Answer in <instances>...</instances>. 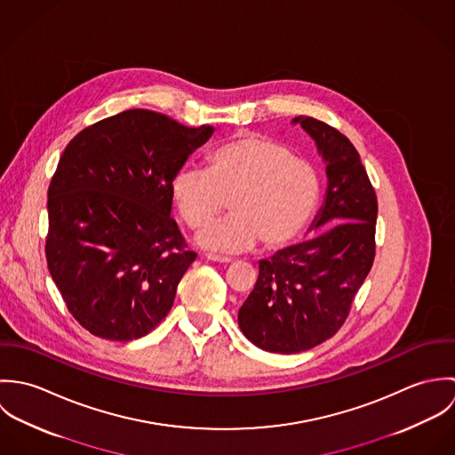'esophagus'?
<instances>
[{
  "instance_id": "34e87169",
  "label": "esophagus",
  "mask_w": 455,
  "mask_h": 455,
  "mask_svg": "<svg viewBox=\"0 0 455 455\" xmlns=\"http://www.w3.org/2000/svg\"><path fill=\"white\" fill-rule=\"evenodd\" d=\"M204 258L208 260H213V262H231V258H228V256H219V254H212V252L204 254Z\"/></svg>"
}]
</instances>
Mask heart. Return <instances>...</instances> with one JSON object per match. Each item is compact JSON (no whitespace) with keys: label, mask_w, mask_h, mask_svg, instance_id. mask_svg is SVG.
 I'll list each match as a JSON object with an SVG mask.
<instances>
[{"label":"heart","mask_w":455,"mask_h":455,"mask_svg":"<svg viewBox=\"0 0 455 455\" xmlns=\"http://www.w3.org/2000/svg\"><path fill=\"white\" fill-rule=\"evenodd\" d=\"M208 170L184 166L172 182V196L182 220L206 228L232 199L235 213L204 229L203 247L242 252L262 242L282 249L310 226L321 201L319 170L271 138L243 136L217 147Z\"/></svg>","instance_id":"b5f03b06"}]
</instances>
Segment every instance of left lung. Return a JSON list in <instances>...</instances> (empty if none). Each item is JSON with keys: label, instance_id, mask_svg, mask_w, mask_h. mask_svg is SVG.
<instances>
[{"label": "left lung", "instance_id": "left-lung-1", "mask_svg": "<svg viewBox=\"0 0 455 455\" xmlns=\"http://www.w3.org/2000/svg\"><path fill=\"white\" fill-rule=\"evenodd\" d=\"M323 154L327 191L314 240L259 262L254 291L238 310L242 332L262 350L298 354L338 332L375 259L379 203L350 140L314 117L292 121Z\"/></svg>", "mask_w": 455, "mask_h": 455}]
</instances>
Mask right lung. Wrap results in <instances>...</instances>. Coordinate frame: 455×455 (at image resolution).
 <instances>
[{"label": "right lung", "mask_w": 455, "mask_h": 455, "mask_svg": "<svg viewBox=\"0 0 455 455\" xmlns=\"http://www.w3.org/2000/svg\"><path fill=\"white\" fill-rule=\"evenodd\" d=\"M212 132L132 108L66 145L49 186L45 258L66 308L91 334L138 339L172 310L196 259L170 217L172 182Z\"/></svg>", "instance_id": "obj_1"}]
</instances>
